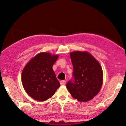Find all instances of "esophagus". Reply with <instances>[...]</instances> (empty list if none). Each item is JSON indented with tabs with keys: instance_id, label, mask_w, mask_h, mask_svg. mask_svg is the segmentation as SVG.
Masks as SVG:
<instances>
[{
	"instance_id": "esophagus-1",
	"label": "esophagus",
	"mask_w": 126,
	"mask_h": 126,
	"mask_svg": "<svg viewBox=\"0 0 126 126\" xmlns=\"http://www.w3.org/2000/svg\"><path fill=\"white\" fill-rule=\"evenodd\" d=\"M66 80H61V81L60 82V83L61 85H64L66 84Z\"/></svg>"
}]
</instances>
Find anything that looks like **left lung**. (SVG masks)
I'll return each mask as SVG.
<instances>
[{
	"mask_svg": "<svg viewBox=\"0 0 126 126\" xmlns=\"http://www.w3.org/2000/svg\"><path fill=\"white\" fill-rule=\"evenodd\" d=\"M73 67V80L66 84L73 98L86 102L100 91L103 82V72L100 64L86 51H76L70 54Z\"/></svg>",
	"mask_w": 126,
	"mask_h": 126,
	"instance_id": "1",
	"label": "left lung"
}]
</instances>
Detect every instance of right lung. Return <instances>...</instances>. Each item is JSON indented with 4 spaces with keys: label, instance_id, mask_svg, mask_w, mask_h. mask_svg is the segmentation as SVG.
I'll return each mask as SVG.
<instances>
[{
    "label": "right lung",
    "instance_id": "1",
    "mask_svg": "<svg viewBox=\"0 0 126 126\" xmlns=\"http://www.w3.org/2000/svg\"><path fill=\"white\" fill-rule=\"evenodd\" d=\"M58 57V55L40 53L24 68L22 83L26 92L33 99L38 101L47 100L60 87V83L52 68Z\"/></svg>",
    "mask_w": 126,
    "mask_h": 126
}]
</instances>
